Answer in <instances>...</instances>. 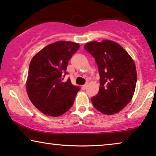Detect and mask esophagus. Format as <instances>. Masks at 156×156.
<instances>
[{
    "mask_svg": "<svg viewBox=\"0 0 156 156\" xmlns=\"http://www.w3.org/2000/svg\"><path fill=\"white\" fill-rule=\"evenodd\" d=\"M81 88H82V90H86V89L87 88V85L86 84V85H83V86H82V87H81Z\"/></svg>",
    "mask_w": 156,
    "mask_h": 156,
    "instance_id": "obj_1",
    "label": "esophagus"
}]
</instances>
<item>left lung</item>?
I'll use <instances>...</instances> for the list:
<instances>
[{
    "label": "left lung",
    "mask_w": 156,
    "mask_h": 156,
    "mask_svg": "<svg viewBox=\"0 0 156 156\" xmlns=\"http://www.w3.org/2000/svg\"><path fill=\"white\" fill-rule=\"evenodd\" d=\"M84 48L95 58L100 75L99 92L91 98L93 106L106 115L118 113L131 101L136 89L134 61L119 44L111 41H93Z\"/></svg>",
    "instance_id": "left-lung-1"
}]
</instances>
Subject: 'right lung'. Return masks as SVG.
Wrapping results in <instances>:
<instances>
[{
  "instance_id": "1",
  "label": "right lung",
  "mask_w": 156,
  "mask_h": 156,
  "mask_svg": "<svg viewBox=\"0 0 156 156\" xmlns=\"http://www.w3.org/2000/svg\"><path fill=\"white\" fill-rule=\"evenodd\" d=\"M79 44L68 41L52 43L33 58L28 68L26 90L33 105L45 115L57 116L73 104L80 87L70 78L63 82L68 61L79 49Z\"/></svg>"
}]
</instances>
